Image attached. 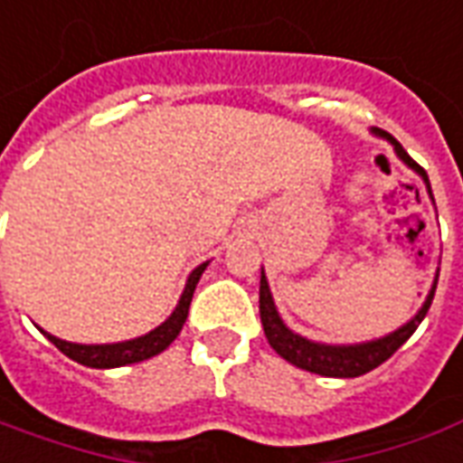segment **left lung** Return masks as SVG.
<instances>
[{
  "mask_svg": "<svg viewBox=\"0 0 463 463\" xmlns=\"http://www.w3.org/2000/svg\"><path fill=\"white\" fill-rule=\"evenodd\" d=\"M383 139H389V142L394 144V152L396 156L406 164V166H411L421 179L426 182V189H429V196H431V186H429V176L426 172L419 166V164L406 154V149L402 144L396 142L392 134L386 132H376ZM431 202H434V196H431ZM436 281H439V274L434 279V287L429 291V297H426L424 307L419 309L414 319L406 321L402 329L392 331V334H386L382 339H373V342H364V344H344V346H334V344H319V342H309V339H304L299 334H294V331L281 321L279 317L277 307H274V299H271V291H269V281L264 277V271H261V281H259V314H261V326H264V334H267L269 344H271V349L281 356V359H287L294 366H299L304 372L311 373H319V376H334V379H354V376H362V373L372 372L376 369L379 364H383L392 354L402 346V344L411 336L416 331V326L421 324V319L426 317V311L431 307V299H434V291H436Z\"/></svg>",
  "mask_w": 463,
  "mask_h": 463,
  "instance_id": "left-lung-1",
  "label": "left lung"
}]
</instances>
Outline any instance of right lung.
I'll use <instances>...</instances> for the list:
<instances>
[{
	"label": "right lung",
	"instance_id": "obj_1",
	"mask_svg": "<svg viewBox=\"0 0 463 463\" xmlns=\"http://www.w3.org/2000/svg\"><path fill=\"white\" fill-rule=\"evenodd\" d=\"M204 269L206 264H199L189 274L184 294H182V299L176 304V309L172 311V317L164 324H159L154 331L144 334V336H137V339L119 344H71L52 336L47 331H44V336L57 346L59 352L67 354L69 359L84 364V366H91V369H114V366H127V364L152 359L156 354H162L179 336V331H182L186 321V314H189V304H192V297H194L196 284H199V279L204 274Z\"/></svg>",
	"mask_w": 463,
	"mask_h": 463
}]
</instances>
